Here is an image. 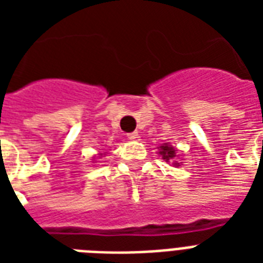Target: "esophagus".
I'll list each match as a JSON object with an SVG mask.
<instances>
[{
    "mask_svg": "<svg viewBox=\"0 0 263 263\" xmlns=\"http://www.w3.org/2000/svg\"><path fill=\"white\" fill-rule=\"evenodd\" d=\"M127 136L129 140H136L139 138V134H138V132H131V134H128Z\"/></svg>",
    "mask_w": 263,
    "mask_h": 263,
    "instance_id": "1",
    "label": "esophagus"
}]
</instances>
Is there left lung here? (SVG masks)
<instances>
[{
	"instance_id": "left-lung-1",
	"label": "left lung",
	"mask_w": 263,
	"mask_h": 263,
	"mask_svg": "<svg viewBox=\"0 0 263 263\" xmlns=\"http://www.w3.org/2000/svg\"><path fill=\"white\" fill-rule=\"evenodd\" d=\"M160 154L162 156V158H164L165 161H168L169 162V161L175 160L176 150H175V147H172V146H169V144L164 143L160 147ZM176 165H177V162H176Z\"/></svg>"
}]
</instances>
